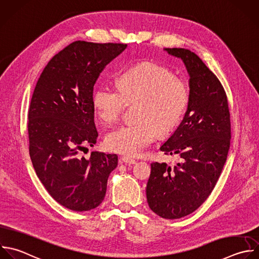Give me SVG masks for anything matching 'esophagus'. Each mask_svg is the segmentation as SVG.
<instances>
[{
	"mask_svg": "<svg viewBox=\"0 0 259 259\" xmlns=\"http://www.w3.org/2000/svg\"><path fill=\"white\" fill-rule=\"evenodd\" d=\"M121 162L122 163H125V164H128V165H132V164H136V160L135 159H132V158H130V157H122L121 158Z\"/></svg>",
	"mask_w": 259,
	"mask_h": 259,
	"instance_id": "obj_1",
	"label": "esophagus"
}]
</instances>
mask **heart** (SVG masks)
Listing matches in <instances>:
<instances>
[{"instance_id": "heart-1", "label": "heart", "mask_w": 259, "mask_h": 259, "mask_svg": "<svg viewBox=\"0 0 259 259\" xmlns=\"http://www.w3.org/2000/svg\"><path fill=\"white\" fill-rule=\"evenodd\" d=\"M190 101L187 82L161 65L146 62L125 70L117 86L101 84L93 97L98 116L105 123L116 122L126 102H139L137 120L111 132L107 147L119 154L140 155L161 133L172 131L182 120Z\"/></svg>"}]
</instances>
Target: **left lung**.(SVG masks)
<instances>
[{"instance_id": "obj_1", "label": "left lung", "mask_w": 259, "mask_h": 259, "mask_svg": "<svg viewBox=\"0 0 259 259\" xmlns=\"http://www.w3.org/2000/svg\"><path fill=\"white\" fill-rule=\"evenodd\" d=\"M164 51L184 63L190 101L181 123L160 148L181 162L174 168L152 163L146 192L155 213L174 220L193 212L212 191L230 149L231 122L226 92L204 63L189 50Z\"/></svg>"}]
</instances>
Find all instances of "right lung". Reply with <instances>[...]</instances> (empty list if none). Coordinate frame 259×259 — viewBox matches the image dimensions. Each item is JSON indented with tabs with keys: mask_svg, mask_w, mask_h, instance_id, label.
<instances>
[{
	"mask_svg": "<svg viewBox=\"0 0 259 259\" xmlns=\"http://www.w3.org/2000/svg\"><path fill=\"white\" fill-rule=\"evenodd\" d=\"M126 49L123 44L75 41L42 71L29 106V155L37 177L60 204L85 211L104 199L116 154L92 152L97 142L93 88L100 73Z\"/></svg>",
	"mask_w": 259,
	"mask_h": 259,
	"instance_id": "right-lung-1",
	"label": "right lung"
}]
</instances>
